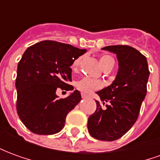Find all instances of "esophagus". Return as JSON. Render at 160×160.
Masks as SVG:
<instances>
[{"instance_id":"1","label":"esophagus","mask_w":160,"mask_h":160,"mask_svg":"<svg viewBox=\"0 0 160 160\" xmlns=\"http://www.w3.org/2000/svg\"><path fill=\"white\" fill-rule=\"evenodd\" d=\"M81 98H87V95H86V94L82 93V94H81Z\"/></svg>"}]
</instances>
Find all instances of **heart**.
I'll use <instances>...</instances> for the list:
<instances>
[{"mask_svg": "<svg viewBox=\"0 0 160 160\" xmlns=\"http://www.w3.org/2000/svg\"><path fill=\"white\" fill-rule=\"evenodd\" d=\"M82 58H83L82 56H80V57H78L77 59L73 61V64H72V69L73 71H76L79 68V66H80V62L82 61ZM99 62H100L101 67L104 70L106 68H111V67L113 68L115 61L112 56H110V55H107V54H104V55H102L100 56ZM75 87L82 93L90 94L94 91L100 89L102 87V84L98 80H92V79H89V78H83V79L77 81L76 84H75Z\"/></svg>", "mask_w": 160, "mask_h": 160, "instance_id": "1", "label": "heart"}]
</instances>
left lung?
<instances>
[{"instance_id":"1","label":"left lung","mask_w":160,"mask_h":160,"mask_svg":"<svg viewBox=\"0 0 160 160\" xmlns=\"http://www.w3.org/2000/svg\"><path fill=\"white\" fill-rule=\"evenodd\" d=\"M103 49L117 54L118 74L113 83L98 92L102 104L88 118L87 128L95 139L116 141L127 133L137 120L147 94L149 69L146 56L133 47L111 45Z\"/></svg>"}]
</instances>
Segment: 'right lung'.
Returning a JSON list of instances; mask_svg holds the SVG:
<instances>
[{
  "mask_svg": "<svg viewBox=\"0 0 160 160\" xmlns=\"http://www.w3.org/2000/svg\"><path fill=\"white\" fill-rule=\"evenodd\" d=\"M67 43L45 40L30 46L17 68L16 109L20 120L30 131L49 135L58 133L65 125L68 113L81 99L79 91L58 98L56 90H73V61L86 53Z\"/></svg>",
  "mask_w": 160,
  "mask_h": 160,
  "instance_id": "1",
  "label": "right lung"
}]
</instances>
